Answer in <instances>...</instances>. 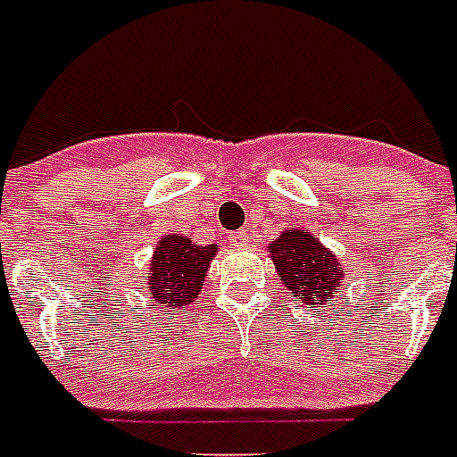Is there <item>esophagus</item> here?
Segmentation results:
<instances>
[{"mask_svg":"<svg viewBox=\"0 0 457 457\" xmlns=\"http://www.w3.org/2000/svg\"><path fill=\"white\" fill-rule=\"evenodd\" d=\"M246 241H248L246 229H241V232H235V235H232V244H235V246H244Z\"/></svg>","mask_w":457,"mask_h":457,"instance_id":"34e87169","label":"esophagus"}]
</instances>
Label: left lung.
<instances>
[{"instance_id":"left-lung-1","label":"left lung","mask_w":457,"mask_h":457,"mask_svg":"<svg viewBox=\"0 0 457 457\" xmlns=\"http://www.w3.org/2000/svg\"><path fill=\"white\" fill-rule=\"evenodd\" d=\"M281 284L305 305H324L333 293L343 288V265L336 253L321 246V241L305 229H287L270 246Z\"/></svg>"}]
</instances>
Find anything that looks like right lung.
<instances>
[{
	"label": "right lung",
	"instance_id": "1",
	"mask_svg": "<svg viewBox=\"0 0 457 457\" xmlns=\"http://www.w3.org/2000/svg\"><path fill=\"white\" fill-rule=\"evenodd\" d=\"M218 246H199L183 235H166L157 241L150 261V293L162 307L190 305L199 298Z\"/></svg>",
	"mask_w": 457,
	"mask_h": 457
}]
</instances>
